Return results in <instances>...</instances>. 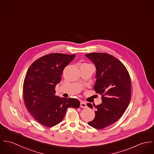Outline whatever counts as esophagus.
<instances>
[{
    "label": "esophagus",
    "instance_id": "esophagus-1",
    "mask_svg": "<svg viewBox=\"0 0 154 154\" xmlns=\"http://www.w3.org/2000/svg\"><path fill=\"white\" fill-rule=\"evenodd\" d=\"M80 106L82 108H87V103L84 101H81V103H80Z\"/></svg>",
    "mask_w": 154,
    "mask_h": 154
}]
</instances>
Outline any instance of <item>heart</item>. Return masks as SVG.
<instances>
[{
	"label": "heart",
	"mask_w": 154,
	"mask_h": 154,
	"mask_svg": "<svg viewBox=\"0 0 154 154\" xmlns=\"http://www.w3.org/2000/svg\"><path fill=\"white\" fill-rule=\"evenodd\" d=\"M83 65H90L89 64H87V63H85V64H83Z\"/></svg>",
	"instance_id": "heart-1"
}]
</instances>
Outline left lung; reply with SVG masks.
<instances>
[{
    "label": "left lung",
    "mask_w": 154,
    "mask_h": 154,
    "mask_svg": "<svg viewBox=\"0 0 154 154\" xmlns=\"http://www.w3.org/2000/svg\"><path fill=\"white\" fill-rule=\"evenodd\" d=\"M97 68L95 91L101 95L102 103L93 105L97 110L88 125L103 129L117 122L128 107L131 98V79L125 66L113 56L105 53L85 55ZM89 107L93 108L91 103Z\"/></svg>",
    "instance_id": "left-lung-1"
}]
</instances>
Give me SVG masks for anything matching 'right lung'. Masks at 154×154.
Here are the masks:
<instances>
[{
  "label": "right lung",
  "instance_id": "1",
  "mask_svg": "<svg viewBox=\"0 0 154 154\" xmlns=\"http://www.w3.org/2000/svg\"><path fill=\"white\" fill-rule=\"evenodd\" d=\"M75 54L51 53L38 59L28 68L23 84V96L29 112L40 124L53 127L63 119L69 107L78 109V100L56 95V85L64 69Z\"/></svg>",
  "mask_w": 154,
  "mask_h": 154
}]
</instances>
